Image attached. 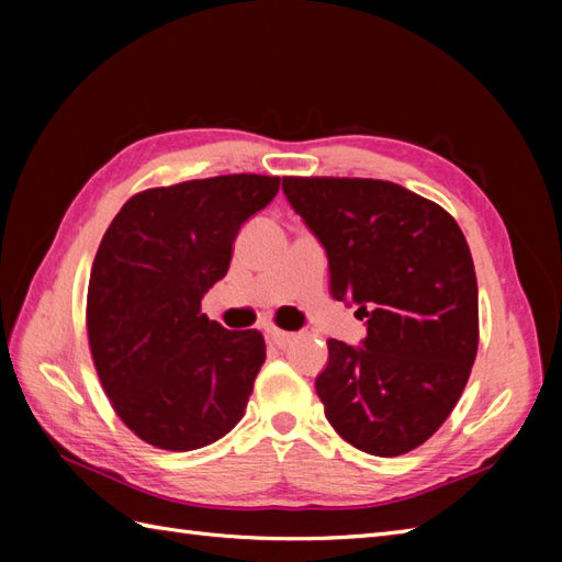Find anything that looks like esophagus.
<instances>
[{
  "label": "esophagus",
  "instance_id": "34e87169",
  "mask_svg": "<svg viewBox=\"0 0 562 562\" xmlns=\"http://www.w3.org/2000/svg\"><path fill=\"white\" fill-rule=\"evenodd\" d=\"M266 338H268L270 345H278V348H288V345L294 340V333L280 330V328H268Z\"/></svg>",
  "mask_w": 562,
  "mask_h": 562
}]
</instances>
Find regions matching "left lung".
Returning a JSON list of instances; mask_svg holds the SVG:
<instances>
[{
    "instance_id": "1",
    "label": "left lung",
    "mask_w": 562,
    "mask_h": 562,
    "mask_svg": "<svg viewBox=\"0 0 562 562\" xmlns=\"http://www.w3.org/2000/svg\"><path fill=\"white\" fill-rule=\"evenodd\" d=\"M326 248L333 300L367 318L360 348L328 340L316 393L336 432L374 457L420 447L461 398L479 352V282L447 210L374 178H282Z\"/></svg>"
}]
</instances>
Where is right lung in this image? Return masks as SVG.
I'll return each instance as SVG.
<instances>
[{"instance_id": "add662e5", "label": "right lung", "mask_w": 562, "mask_h": 562, "mask_svg": "<svg viewBox=\"0 0 562 562\" xmlns=\"http://www.w3.org/2000/svg\"><path fill=\"white\" fill-rule=\"evenodd\" d=\"M278 176L232 173L151 188L115 214L87 294L91 357L117 417L147 445L193 451L241 420L266 362L258 330H226L200 302L232 262Z\"/></svg>"}]
</instances>
